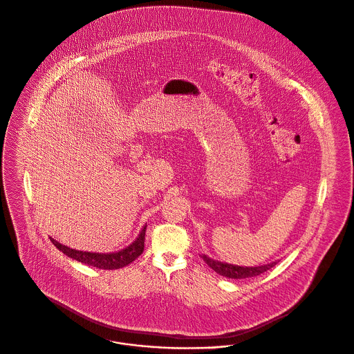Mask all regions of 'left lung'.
<instances>
[{"label":"left lung","mask_w":354,"mask_h":354,"mask_svg":"<svg viewBox=\"0 0 354 354\" xmlns=\"http://www.w3.org/2000/svg\"><path fill=\"white\" fill-rule=\"evenodd\" d=\"M201 257L212 270H214L221 276H225L229 279H246V277L259 276L261 273L267 272L268 270H271L277 264V261H272L270 264H264V266H259V267H240V266L227 264V263H222V261H218L214 259H210L206 254H202Z\"/></svg>","instance_id":"1"}]
</instances>
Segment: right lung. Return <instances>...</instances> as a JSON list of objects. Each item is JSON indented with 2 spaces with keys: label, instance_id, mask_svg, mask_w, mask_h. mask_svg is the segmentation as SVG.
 I'll return each instance as SVG.
<instances>
[{
  "label": "right lung",
  "instance_id": "obj_1",
  "mask_svg": "<svg viewBox=\"0 0 354 354\" xmlns=\"http://www.w3.org/2000/svg\"><path fill=\"white\" fill-rule=\"evenodd\" d=\"M145 230H147V225L142 226L140 234L137 236L136 240L132 244L128 245L127 248H124L118 252H113V253L83 252V250H77V249L68 248L66 245H62L54 239H51V241L66 256H68V257H71V259H74L80 263L91 266V267H97L100 270H118V268L127 267L128 264L135 261L137 257L142 253L144 240H145Z\"/></svg>",
  "mask_w": 354,
  "mask_h": 354
}]
</instances>
